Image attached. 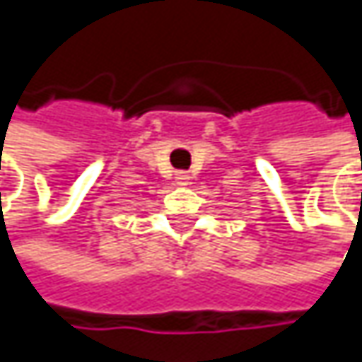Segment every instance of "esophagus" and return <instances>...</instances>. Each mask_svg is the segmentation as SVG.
<instances>
[{"label":"esophagus","instance_id":"obj_1","mask_svg":"<svg viewBox=\"0 0 362 362\" xmlns=\"http://www.w3.org/2000/svg\"><path fill=\"white\" fill-rule=\"evenodd\" d=\"M188 180H190V176H188L186 172H178V174H176V184L186 186V184H188Z\"/></svg>","mask_w":362,"mask_h":362}]
</instances>
